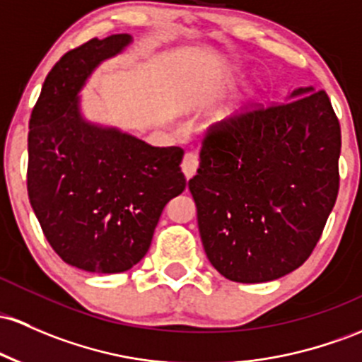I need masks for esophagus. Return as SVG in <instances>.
Returning <instances> with one entry per match:
<instances>
[{"instance_id": "1", "label": "esophagus", "mask_w": 362, "mask_h": 362, "mask_svg": "<svg viewBox=\"0 0 362 362\" xmlns=\"http://www.w3.org/2000/svg\"><path fill=\"white\" fill-rule=\"evenodd\" d=\"M197 166H199V158L196 153H185L184 160H182V172L187 178L192 177L197 172Z\"/></svg>"}]
</instances>
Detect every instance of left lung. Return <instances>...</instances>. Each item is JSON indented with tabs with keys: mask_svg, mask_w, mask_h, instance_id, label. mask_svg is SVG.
Masks as SVG:
<instances>
[{
	"mask_svg": "<svg viewBox=\"0 0 362 362\" xmlns=\"http://www.w3.org/2000/svg\"><path fill=\"white\" fill-rule=\"evenodd\" d=\"M208 127L189 180L206 256L240 284L276 280L311 256L335 206L340 123L323 89Z\"/></svg>",
	"mask_w": 362,
	"mask_h": 362,
	"instance_id": "obj_1",
	"label": "left lung"
}]
</instances>
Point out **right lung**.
Masks as SVG:
<instances>
[{
    "label": "right lung",
    "mask_w": 362,
    "mask_h": 362,
    "mask_svg": "<svg viewBox=\"0 0 362 362\" xmlns=\"http://www.w3.org/2000/svg\"><path fill=\"white\" fill-rule=\"evenodd\" d=\"M129 34L93 37L47 74L29 122L27 192L42 233L65 263L120 273L148 252L163 208L184 192L182 148H153L82 120L77 93Z\"/></svg>",
    "instance_id": "1"
}]
</instances>
